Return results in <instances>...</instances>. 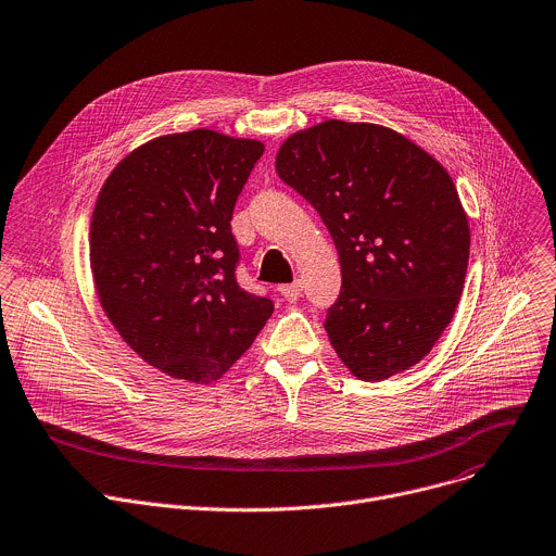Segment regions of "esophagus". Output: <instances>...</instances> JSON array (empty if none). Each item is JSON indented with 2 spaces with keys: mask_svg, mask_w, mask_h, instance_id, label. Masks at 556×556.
Masks as SVG:
<instances>
[{
  "mask_svg": "<svg viewBox=\"0 0 556 556\" xmlns=\"http://www.w3.org/2000/svg\"><path fill=\"white\" fill-rule=\"evenodd\" d=\"M301 281H292V283H286V286H279V292H281V296L286 299V301H296L299 299V294H301Z\"/></svg>",
  "mask_w": 556,
  "mask_h": 556,
  "instance_id": "1",
  "label": "esophagus"
}]
</instances>
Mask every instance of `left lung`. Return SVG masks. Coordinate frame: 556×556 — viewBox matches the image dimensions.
<instances>
[{
  "label": "left lung",
  "instance_id": "left-lung-1",
  "mask_svg": "<svg viewBox=\"0 0 556 556\" xmlns=\"http://www.w3.org/2000/svg\"><path fill=\"white\" fill-rule=\"evenodd\" d=\"M275 168L337 245L341 292L324 326L339 359L364 381L419 364L457 311L470 257L447 170L392 128L341 119L290 135Z\"/></svg>",
  "mask_w": 556,
  "mask_h": 556
}]
</instances>
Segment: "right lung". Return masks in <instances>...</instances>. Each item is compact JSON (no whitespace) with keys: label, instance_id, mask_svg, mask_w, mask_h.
<instances>
[{"label":"right lung","instance_id":"obj_1","mask_svg":"<svg viewBox=\"0 0 556 556\" xmlns=\"http://www.w3.org/2000/svg\"><path fill=\"white\" fill-rule=\"evenodd\" d=\"M264 143L217 130L150 139L109 175L90 222V270L106 317L157 370L211 383L275 306L237 283L235 201Z\"/></svg>","mask_w":556,"mask_h":556}]
</instances>
